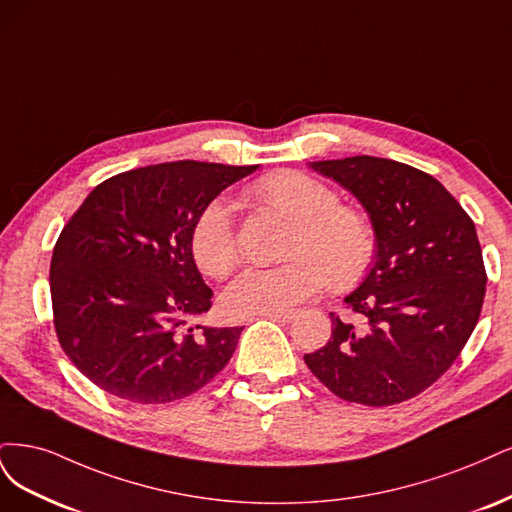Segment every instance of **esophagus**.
Here are the masks:
<instances>
[{
	"instance_id": "34e87169",
	"label": "esophagus",
	"mask_w": 512,
	"mask_h": 512,
	"mask_svg": "<svg viewBox=\"0 0 512 512\" xmlns=\"http://www.w3.org/2000/svg\"><path fill=\"white\" fill-rule=\"evenodd\" d=\"M263 317L272 319V321H278V323H289V321L295 319V312H291V310H285V312H266V315H263Z\"/></svg>"
}]
</instances>
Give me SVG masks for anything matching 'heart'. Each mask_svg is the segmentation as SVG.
Returning a JSON list of instances; mask_svg holds the SVG:
<instances>
[{
  "mask_svg": "<svg viewBox=\"0 0 512 512\" xmlns=\"http://www.w3.org/2000/svg\"><path fill=\"white\" fill-rule=\"evenodd\" d=\"M249 200L291 219L285 263L244 270L227 285L223 306L234 317L285 312L319 293L329 280L349 291L368 276L376 259V232L368 214L338 202L334 189L304 172L278 170L261 176L246 191ZM197 270L225 278L238 266L232 214L223 200H212L197 214L189 232Z\"/></svg>",
  "mask_w": 512,
  "mask_h": 512,
  "instance_id": "heart-1",
  "label": "heart"
}]
</instances>
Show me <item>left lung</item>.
I'll use <instances>...</instances> for the list:
<instances>
[{
    "label": "left lung",
    "mask_w": 512,
    "mask_h": 512,
    "mask_svg": "<svg viewBox=\"0 0 512 512\" xmlns=\"http://www.w3.org/2000/svg\"><path fill=\"white\" fill-rule=\"evenodd\" d=\"M312 168L349 189L370 214L376 261L332 312V338L304 355L338 398L391 406L415 398L464 349L485 300L483 251L468 212L438 180L406 163L357 155Z\"/></svg>",
    "instance_id": "obj_1"
}]
</instances>
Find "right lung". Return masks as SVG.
Returning <instances> with one entry per match:
<instances>
[{
	"label": "right lung",
	"mask_w": 512,
	"mask_h": 512,
	"mask_svg": "<svg viewBox=\"0 0 512 512\" xmlns=\"http://www.w3.org/2000/svg\"><path fill=\"white\" fill-rule=\"evenodd\" d=\"M259 166L172 161L97 185L51 259L63 353L93 385L136 404L202 389L232 359L242 327L191 321L212 306L189 251L197 214Z\"/></svg>",
	"instance_id": "1"
}]
</instances>
